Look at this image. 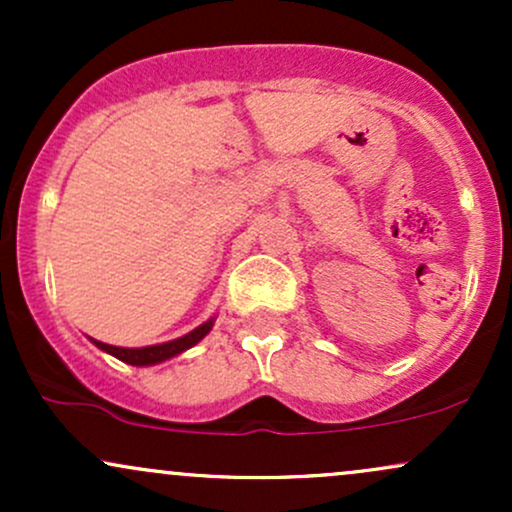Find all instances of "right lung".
Listing matches in <instances>:
<instances>
[{"mask_svg":"<svg viewBox=\"0 0 512 512\" xmlns=\"http://www.w3.org/2000/svg\"><path fill=\"white\" fill-rule=\"evenodd\" d=\"M211 327H214V320H207L204 325H199L192 332H187L185 337H178V339H173V342H166V344L142 346V349H125V346L103 344V342H98V339H91V342L96 344L101 351H105V354L120 358V361L129 363V366H154V363L168 361V358H173V356L182 354V351L192 349V346L207 337Z\"/></svg>","mask_w":512,"mask_h":512,"instance_id":"add662e5","label":"right lung"}]
</instances>
